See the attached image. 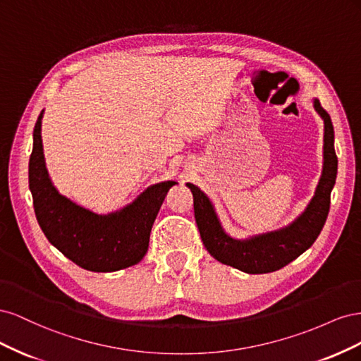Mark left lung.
I'll return each mask as SVG.
<instances>
[{
  "label": "left lung",
  "mask_w": 361,
  "mask_h": 361,
  "mask_svg": "<svg viewBox=\"0 0 361 361\" xmlns=\"http://www.w3.org/2000/svg\"><path fill=\"white\" fill-rule=\"evenodd\" d=\"M313 106L324 120L322 174L310 203L289 226L247 239H235L224 232L209 197L199 187L187 183L192 192L194 216L202 241L209 255L221 264L248 274H265L290 264L319 236L330 211V195L337 176V157L330 114L318 99H313Z\"/></svg>",
  "instance_id": "8db88e82"
}]
</instances>
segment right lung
<instances>
[{
  "label": "right lung",
  "instance_id": "obj_1",
  "mask_svg": "<svg viewBox=\"0 0 361 361\" xmlns=\"http://www.w3.org/2000/svg\"><path fill=\"white\" fill-rule=\"evenodd\" d=\"M43 110L32 133L28 183L40 228L73 264L94 272L133 267L145 257L152 226L174 180L150 185L122 209L96 214L61 195L49 178L42 145Z\"/></svg>",
  "mask_w": 361,
  "mask_h": 361
}]
</instances>
